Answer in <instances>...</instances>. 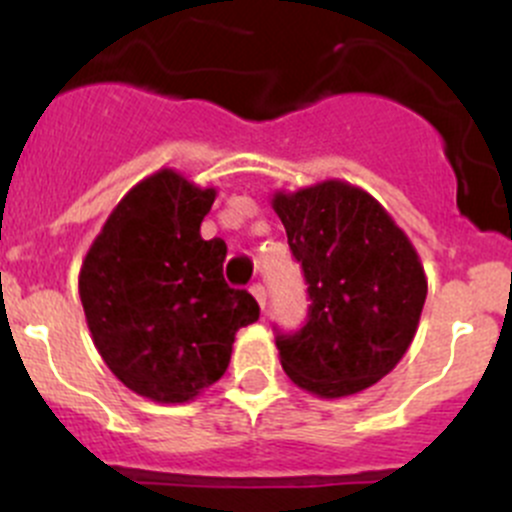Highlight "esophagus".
<instances>
[{"label": "esophagus", "instance_id": "esophagus-1", "mask_svg": "<svg viewBox=\"0 0 512 512\" xmlns=\"http://www.w3.org/2000/svg\"><path fill=\"white\" fill-rule=\"evenodd\" d=\"M250 292H252V297L257 299V304H260V307L265 309V304H267V292H265V287H262L260 282H257V285L250 287Z\"/></svg>", "mask_w": 512, "mask_h": 512}]
</instances>
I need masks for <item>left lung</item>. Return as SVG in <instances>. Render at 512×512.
<instances>
[{"label": "left lung", "instance_id": "1", "mask_svg": "<svg viewBox=\"0 0 512 512\" xmlns=\"http://www.w3.org/2000/svg\"><path fill=\"white\" fill-rule=\"evenodd\" d=\"M270 203L312 299L302 332L277 337L282 369L319 399L359 394L414 342L428 292L421 257L384 205L347 180L275 190Z\"/></svg>", "mask_w": 512, "mask_h": 512}]
</instances>
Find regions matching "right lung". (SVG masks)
Masks as SVG:
<instances>
[{"mask_svg": "<svg viewBox=\"0 0 512 512\" xmlns=\"http://www.w3.org/2000/svg\"><path fill=\"white\" fill-rule=\"evenodd\" d=\"M218 188L173 168L133 185L91 242L79 297L98 354L123 386L158 404H185L225 374L240 327L260 307L225 285L223 240L200 223Z\"/></svg>", "mask_w": 512, "mask_h": 512, "instance_id": "obj_1", "label": "right lung"}]
</instances>
